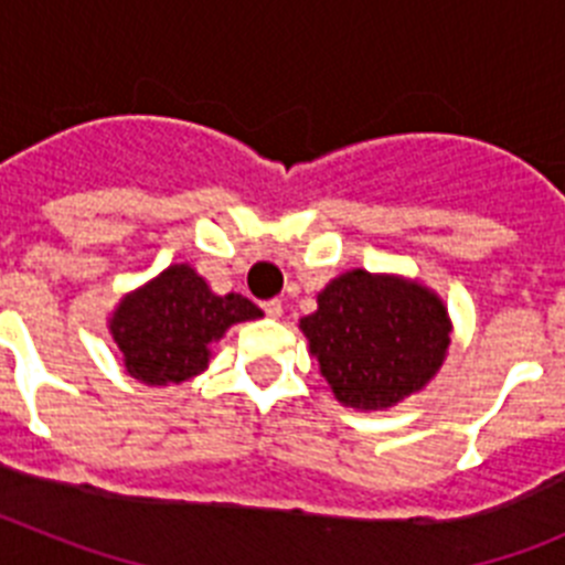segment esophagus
Instances as JSON below:
<instances>
[{"label":"esophagus","mask_w":565,"mask_h":565,"mask_svg":"<svg viewBox=\"0 0 565 565\" xmlns=\"http://www.w3.org/2000/svg\"><path fill=\"white\" fill-rule=\"evenodd\" d=\"M263 311H266L268 319H279L282 317V302L279 299H268V302H263Z\"/></svg>","instance_id":"obj_1"}]
</instances>
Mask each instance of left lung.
I'll use <instances>...</instances> for the list:
<instances>
[{
  "label": "left lung",
  "instance_id": "left-lung-1",
  "mask_svg": "<svg viewBox=\"0 0 565 565\" xmlns=\"http://www.w3.org/2000/svg\"><path fill=\"white\" fill-rule=\"evenodd\" d=\"M317 302L299 326L339 402L393 407L441 367L450 319L427 288L356 268L333 279Z\"/></svg>",
  "mask_w": 565,
  "mask_h": 565
}]
</instances>
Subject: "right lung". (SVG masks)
<instances>
[{"instance_id":"right-lung-1","label":"right lung","mask_w":565,"mask_h":565,"mask_svg":"<svg viewBox=\"0 0 565 565\" xmlns=\"http://www.w3.org/2000/svg\"><path fill=\"white\" fill-rule=\"evenodd\" d=\"M259 308L239 294L209 291L189 266H169L147 288L124 297L113 313V339L127 373L147 384H178L209 364V344L234 322L257 319Z\"/></svg>"}]
</instances>
